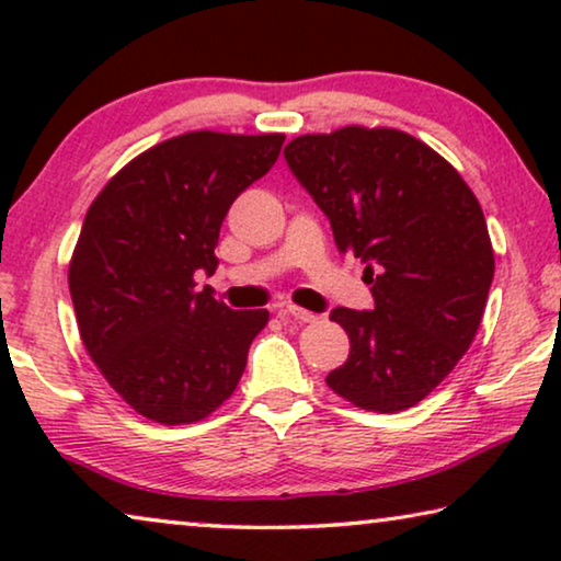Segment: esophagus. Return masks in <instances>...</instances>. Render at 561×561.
<instances>
[{"label":"esophagus","mask_w":561,"mask_h":561,"mask_svg":"<svg viewBox=\"0 0 561 561\" xmlns=\"http://www.w3.org/2000/svg\"><path fill=\"white\" fill-rule=\"evenodd\" d=\"M286 313L288 319H294V321H304V324H311V321H317L319 317L317 313H311V311H306V309H301V306H286Z\"/></svg>","instance_id":"obj_1"}]
</instances>
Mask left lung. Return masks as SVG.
Wrapping results in <instances>:
<instances>
[{"instance_id": "obj_1", "label": "left lung", "mask_w": 561, "mask_h": 561, "mask_svg": "<svg viewBox=\"0 0 561 561\" xmlns=\"http://www.w3.org/2000/svg\"><path fill=\"white\" fill-rule=\"evenodd\" d=\"M283 156L373 286V311H332L350 357L327 386L363 411L411 409L455 370L485 311L495 255L478 196L393 127L301 135Z\"/></svg>"}]
</instances>
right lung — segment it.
Returning <instances> with one entry per match:
<instances>
[{"label": "right lung", "instance_id": "1", "mask_svg": "<svg viewBox=\"0 0 561 561\" xmlns=\"http://www.w3.org/2000/svg\"><path fill=\"white\" fill-rule=\"evenodd\" d=\"M286 135L194 129L129 160L91 202L68 263L79 334L129 409L163 426L211 416L240 382L265 309L196 290L217 271L229 206L271 171Z\"/></svg>", "mask_w": 561, "mask_h": 561}]
</instances>
